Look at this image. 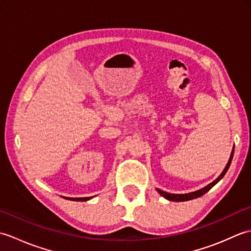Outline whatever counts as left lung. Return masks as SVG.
<instances>
[{
    "instance_id": "8db88e82",
    "label": "left lung",
    "mask_w": 251,
    "mask_h": 251,
    "mask_svg": "<svg viewBox=\"0 0 251 251\" xmlns=\"http://www.w3.org/2000/svg\"><path fill=\"white\" fill-rule=\"evenodd\" d=\"M233 155H234V147L232 149V152H231V155H230V158H228V162L226 164V168L223 169V172L221 173V175L218 177L216 180L212 181L211 183H209L208 185H206L205 188H202L201 190H197V191H194V192H191V193H185V194H174V193H168V192H165L163 190H159V189H156V191L158 192L159 194H161L163 197H165V199L168 200V201H191V200H194V199H197V197H201L204 195L205 193H207L208 191H209L212 186L216 185L219 181L225 177V175L226 174L227 169L230 168V165L232 163V159H233Z\"/></svg>"
}]
</instances>
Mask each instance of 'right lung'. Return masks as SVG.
I'll return each mask as SVG.
<instances>
[{"label": "right lung", "mask_w": 251, "mask_h": 251, "mask_svg": "<svg viewBox=\"0 0 251 251\" xmlns=\"http://www.w3.org/2000/svg\"><path fill=\"white\" fill-rule=\"evenodd\" d=\"M67 200H70V201H86L93 199V196L90 197H65Z\"/></svg>", "instance_id": "1"}]
</instances>
